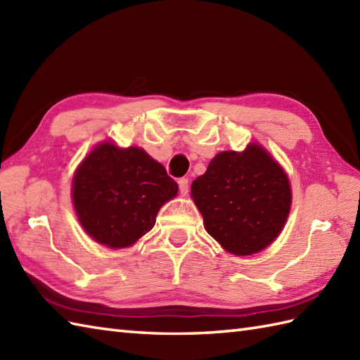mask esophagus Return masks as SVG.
I'll return each instance as SVG.
<instances>
[{"instance_id": "1", "label": "esophagus", "mask_w": 360, "mask_h": 360, "mask_svg": "<svg viewBox=\"0 0 360 360\" xmlns=\"http://www.w3.org/2000/svg\"><path fill=\"white\" fill-rule=\"evenodd\" d=\"M178 184H179V192H181V195L186 196V195L188 193V179H187V178H181V179L178 181Z\"/></svg>"}]
</instances>
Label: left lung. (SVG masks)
I'll list each match as a JSON object with an SVG mask.
<instances>
[{
  "label": "left lung",
  "mask_w": 360,
  "mask_h": 360,
  "mask_svg": "<svg viewBox=\"0 0 360 360\" xmlns=\"http://www.w3.org/2000/svg\"><path fill=\"white\" fill-rule=\"evenodd\" d=\"M205 231L233 255L263 250L285 226L292 193L288 174L262 145L221 151L192 184Z\"/></svg>",
  "instance_id": "obj_1"
}]
</instances>
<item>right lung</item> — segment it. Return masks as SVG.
<instances>
[{
    "mask_svg": "<svg viewBox=\"0 0 360 360\" xmlns=\"http://www.w3.org/2000/svg\"><path fill=\"white\" fill-rule=\"evenodd\" d=\"M178 184L162 164L142 148H119L103 142L79 165L72 179V202L85 232L111 249L133 244L151 231L162 205Z\"/></svg>",
    "mask_w": 360,
    "mask_h": 360,
    "instance_id": "add662e5",
    "label": "right lung"
}]
</instances>
